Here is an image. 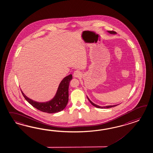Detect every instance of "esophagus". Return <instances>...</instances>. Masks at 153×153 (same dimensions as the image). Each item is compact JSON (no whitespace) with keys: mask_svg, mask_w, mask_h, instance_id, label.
I'll return each mask as SVG.
<instances>
[{"mask_svg":"<svg viewBox=\"0 0 153 153\" xmlns=\"http://www.w3.org/2000/svg\"><path fill=\"white\" fill-rule=\"evenodd\" d=\"M82 76V73L79 71H76L73 73V76L74 78H79Z\"/></svg>","mask_w":153,"mask_h":153,"instance_id":"esophagus-1","label":"esophagus"}]
</instances>
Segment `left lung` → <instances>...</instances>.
<instances>
[{"instance_id": "1", "label": "left lung", "mask_w": 153, "mask_h": 153, "mask_svg": "<svg viewBox=\"0 0 153 153\" xmlns=\"http://www.w3.org/2000/svg\"><path fill=\"white\" fill-rule=\"evenodd\" d=\"M107 32H108L110 34H112V35H115V34L117 33L116 32H114V31H107ZM87 98H88V99L89 100V102L91 103L94 106L96 107L99 108H111V107L116 106H117L118 105V104H117V105H109V106H99L97 105H96V104L93 103L92 101L89 99V97L88 96H87Z\"/></svg>"}]
</instances>
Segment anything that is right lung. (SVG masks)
<instances>
[{
  "instance_id": "add662e5",
  "label": "right lung",
  "mask_w": 153,
  "mask_h": 153,
  "mask_svg": "<svg viewBox=\"0 0 153 153\" xmlns=\"http://www.w3.org/2000/svg\"><path fill=\"white\" fill-rule=\"evenodd\" d=\"M72 78V75L69 74L63 79L61 81L57 92L51 100L46 102H37L26 96L22 91L25 99L37 110L48 114H53L63 110L67 105L69 100V85Z\"/></svg>"
}]
</instances>
